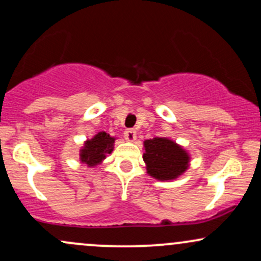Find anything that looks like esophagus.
Segmentation results:
<instances>
[{
  "label": "esophagus",
  "mask_w": 261,
  "mask_h": 261,
  "mask_svg": "<svg viewBox=\"0 0 261 261\" xmlns=\"http://www.w3.org/2000/svg\"><path fill=\"white\" fill-rule=\"evenodd\" d=\"M136 130L135 128H127V130H125L124 133V136L125 139L127 141H135L136 140Z\"/></svg>",
  "instance_id": "esophagus-1"
}]
</instances>
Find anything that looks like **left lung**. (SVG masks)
<instances>
[{
    "mask_svg": "<svg viewBox=\"0 0 261 261\" xmlns=\"http://www.w3.org/2000/svg\"><path fill=\"white\" fill-rule=\"evenodd\" d=\"M143 145L147 173L158 180H172L188 169L189 155L174 141L154 137L146 140Z\"/></svg>",
    "mask_w": 261,
    "mask_h": 261,
    "instance_id": "8db88e82",
    "label": "left lung"
}]
</instances>
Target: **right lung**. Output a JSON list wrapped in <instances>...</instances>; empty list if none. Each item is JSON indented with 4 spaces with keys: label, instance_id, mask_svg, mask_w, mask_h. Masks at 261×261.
Here are the masks:
<instances>
[{
    "label": "right lung",
    "instance_id": "add662e5",
    "mask_svg": "<svg viewBox=\"0 0 261 261\" xmlns=\"http://www.w3.org/2000/svg\"><path fill=\"white\" fill-rule=\"evenodd\" d=\"M115 139L104 131L97 134L92 140L85 143V147L81 149V161L88 167L99 164L106 158L107 153H112Z\"/></svg>",
    "mask_w": 261,
    "mask_h": 261
}]
</instances>
